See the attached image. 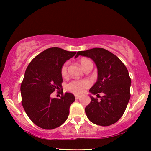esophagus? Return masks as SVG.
<instances>
[{"instance_id": "obj_1", "label": "esophagus", "mask_w": 151, "mask_h": 151, "mask_svg": "<svg viewBox=\"0 0 151 151\" xmlns=\"http://www.w3.org/2000/svg\"><path fill=\"white\" fill-rule=\"evenodd\" d=\"M75 99H78L80 98V97H81V96L78 95H75Z\"/></svg>"}]
</instances>
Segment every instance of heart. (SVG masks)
Returning <instances> with one entry per match:
<instances>
[{"label":"heart","mask_w":151,"mask_h":151,"mask_svg":"<svg viewBox=\"0 0 151 151\" xmlns=\"http://www.w3.org/2000/svg\"><path fill=\"white\" fill-rule=\"evenodd\" d=\"M80 63L84 69V67L88 63H92L90 60L88 58H82L80 61ZM67 68H68V63L66 62L62 65L61 68V75L62 76H66L67 75ZM91 84V81L88 79L83 80H73L70 81L66 86V89L69 91L75 94H82L85 90L89 87H90Z\"/></svg>","instance_id":"obj_1"}]
</instances>
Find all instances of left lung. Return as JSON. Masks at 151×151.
<instances>
[{
  "label": "left lung",
  "instance_id": "1",
  "mask_svg": "<svg viewBox=\"0 0 151 151\" xmlns=\"http://www.w3.org/2000/svg\"><path fill=\"white\" fill-rule=\"evenodd\" d=\"M79 56L90 58L97 67V81L89 89L91 102L85 108L89 120L100 126H110L119 119L130 98L131 79L126 66L119 58L102 48L78 51ZM101 92V97L99 93Z\"/></svg>",
  "mask_w": 151,
  "mask_h": 151
}]
</instances>
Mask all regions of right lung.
I'll return each mask as SVG.
<instances>
[{"label":"right lung","mask_w":151,"mask_h":151,"mask_svg":"<svg viewBox=\"0 0 151 151\" xmlns=\"http://www.w3.org/2000/svg\"><path fill=\"white\" fill-rule=\"evenodd\" d=\"M58 47L49 48L31 61L21 86L22 104L33 123L41 129H54L65 122L70 106L75 101L73 94L63 91L60 99L52 98L60 90L63 82L61 68L67 60L75 55Z\"/></svg>","instance_id":"right-lung-1"}]
</instances>
